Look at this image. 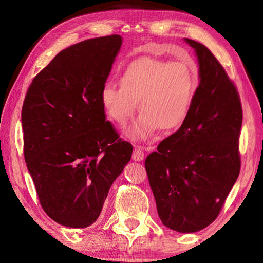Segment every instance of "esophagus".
I'll list each match as a JSON object with an SVG mask.
<instances>
[{"label": "esophagus", "instance_id": "1", "mask_svg": "<svg viewBox=\"0 0 263 263\" xmlns=\"http://www.w3.org/2000/svg\"><path fill=\"white\" fill-rule=\"evenodd\" d=\"M144 151L139 147H136L135 151H133V154H132V159L135 160V161H141V160H144Z\"/></svg>", "mask_w": 263, "mask_h": 263}]
</instances>
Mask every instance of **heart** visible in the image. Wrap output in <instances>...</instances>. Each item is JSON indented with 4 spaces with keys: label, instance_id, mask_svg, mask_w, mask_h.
Listing matches in <instances>:
<instances>
[{
    "label": "heart",
    "instance_id": "b5f03b06",
    "mask_svg": "<svg viewBox=\"0 0 263 263\" xmlns=\"http://www.w3.org/2000/svg\"><path fill=\"white\" fill-rule=\"evenodd\" d=\"M119 84L106 83L101 102L110 121L125 127L138 104L141 115L128 131L135 139H147L159 128L173 131L188 118L198 89L196 69L184 61L141 57L126 66Z\"/></svg>",
    "mask_w": 263,
    "mask_h": 263
}]
</instances>
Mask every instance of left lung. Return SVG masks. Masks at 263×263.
Masks as SVG:
<instances>
[{
	"instance_id": "obj_1",
	"label": "left lung",
	"mask_w": 263,
	"mask_h": 263,
	"mask_svg": "<svg viewBox=\"0 0 263 263\" xmlns=\"http://www.w3.org/2000/svg\"><path fill=\"white\" fill-rule=\"evenodd\" d=\"M184 41L198 58L197 94L186 121L147 155L145 168L162 224L193 233L216 219L239 176L242 108L233 81L212 52Z\"/></svg>"
}]
</instances>
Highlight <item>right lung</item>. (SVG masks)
Masks as SVG:
<instances>
[{
	"instance_id": "add662e5",
	"label": "right lung",
	"mask_w": 263,
	"mask_h": 263,
	"mask_svg": "<svg viewBox=\"0 0 263 263\" xmlns=\"http://www.w3.org/2000/svg\"><path fill=\"white\" fill-rule=\"evenodd\" d=\"M122 45L118 34L87 39L53 58L22 108L24 159L39 202L59 224H94L133 147L105 121L102 89Z\"/></svg>"
}]
</instances>
